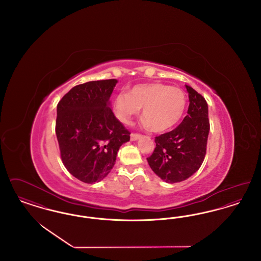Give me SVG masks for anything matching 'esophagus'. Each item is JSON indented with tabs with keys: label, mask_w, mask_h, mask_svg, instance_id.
Instances as JSON below:
<instances>
[{
	"label": "esophagus",
	"mask_w": 261,
	"mask_h": 261,
	"mask_svg": "<svg viewBox=\"0 0 261 261\" xmlns=\"http://www.w3.org/2000/svg\"><path fill=\"white\" fill-rule=\"evenodd\" d=\"M140 137H141V135H140V134H138V133H132V134L130 135L131 141H136V140H138Z\"/></svg>",
	"instance_id": "esophagus-1"
}]
</instances>
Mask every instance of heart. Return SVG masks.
I'll use <instances>...</instances> for the list:
<instances>
[{"mask_svg": "<svg viewBox=\"0 0 261 261\" xmlns=\"http://www.w3.org/2000/svg\"><path fill=\"white\" fill-rule=\"evenodd\" d=\"M187 98L182 89L162 83L142 84L114 98V110L119 120L130 123L143 108L145 124L153 132L162 133L172 129L182 119Z\"/></svg>", "mask_w": 261, "mask_h": 261, "instance_id": "obj_1", "label": "heart"}]
</instances>
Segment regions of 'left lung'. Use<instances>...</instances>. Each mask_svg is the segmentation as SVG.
<instances>
[{"instance_id":"8db88e82","label":"left lung","mask_w":261,"mask_h":261,"mask_svg":"<svg viewBox=\"0 0 261 261\" xmlns=\"http://www.w3.org/2000/svg\"><path fill=\"white\" fill-rule=\"evenodd\" d=\"M188 115L174 130L155 137V148L147 160L152 171L167 183L186 180L201 165L210 133L208 108L205 99L186 85Z\"/></svg>"}]
</instances>
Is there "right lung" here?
<instances>
[{"mask_svg":"<svg viewBox=\"0 0 261 261\" xmlns=\"http://www.w3.org/2000/svg\"><path fill=\"white\" fill-rule=\"evenodd\" d=\"M116 79L77 85L58 103L56 134L62 163L80 181L102 180L116 161L117 151L130 140L110 108Z\"/></svg>","mask_w":261,"mask_h":261,"instance_id":"right-lung-1","label":"right lung"}]
</instances>
